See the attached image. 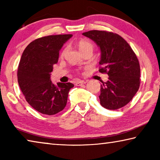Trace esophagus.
Masks as SVG:
<instances>
[{"mask_svg": "<svg viewBox=\"0 0 160 160\" xmlns=\"http://www.w3.org/2000/svg\"><path fill=\"white\" fill-rule=\"evenodd\" d=\"M87 83V81H85V80H78V81H76L75 82V85L77 86H81L84 85V84Z\"/></svg>", "mask_w": 160, "mask_h": 160, "instance_id": "34e87169", "label": "esophagus"}]
</instances>
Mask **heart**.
Wrapping results in <instances>:
<instances>
[{
	"instance_id": "heart-1",
	"label": "heart",
	"mask_w": 160,
	"mask_h": 160,
	"mask_svg": "<svg viewBox=\"0 0 160 160\" xmlns=\"http://www.w3.org/2000/svg\"><path fill=\"white\" fill-rule=\"evenodd\" d=\"M77 47L78 48V49H79V51L81 52V53H83L87 51H92L93 50V44H92L90 42H89L88 40L85 39H81L79 42H78ZM66 51V48H65V49H63V51H62L61 56H63L64 55Z\"/></svg>"
}]
</instances>
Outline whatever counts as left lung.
I'll return each mask as SVG.
<instances>
[{
  "label": "left lung",
  "mask_w": 160,
  "mask_h": 160,
  "mask_svg": "<svg viewBox=\"0 0 160 160\" xmlns=\"http://www.w3.org/2000/svg\"><path fill=\"white\" fill-rule=\"evenodd\" d=\"M82 35L99 47V71L109 75L107 82L101 85L100 104L109 110L126 106L140 87V64L134 51L125 39L113 32L92 30Z\"/></svg>",
  "instance_id": "8db88e82"
}]
</instances>
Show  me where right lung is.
Wrapping results in <instances>:
<instances>
[{"mask_svg":"<svg viewBox=\"0 0 160 160\" xmlns=\"http://www.w3.org/2000/svg\"><path fill=\"white\" fill-rule=\"evenodd\" d=\"M72 34L50 35L35 39L24 50L19 63L18 80L26 101L37 112L54 115L66 107L68 96L74 85L51 80L53 66L59 51Z\"/></svg>","mask_w":160,"mask_h":160,"instance_id":"1","label":"right lung"}]
</instances>
